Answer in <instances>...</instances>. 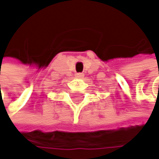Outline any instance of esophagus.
Instances as JSON below:
<instances>
[{"instance_id": "obj_1", "label": "esophagus", "mask_w": 159, "mask_h": 159, "mask_svg": "<svg viewBox=\"0 0 159 159\" xmlns=\"http://www.w3.org/2000/svg\"><path fill=\"white\" fill-rule=\"evenodd\" d=\"M84 76V74H82V73H77V74H75V77L76 78H82Z\"/></svg>"}]
</instances>
